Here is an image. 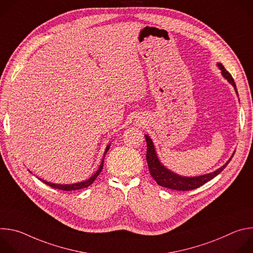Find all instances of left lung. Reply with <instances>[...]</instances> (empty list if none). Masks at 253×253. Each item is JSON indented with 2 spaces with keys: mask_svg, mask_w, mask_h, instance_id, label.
I'll return each mask as SVG.
<instances>
[{
  "mask_svg": "<svg viewBox=\"0 0 253 253\" xmlns=\"http://www.w3.org/2000/svg\"><path fill=\"white\" fill-rule=\"evenodd\" d=\"M217 66L221 70L222 76L234 87V90L237 94L235 82H234L232 76L229 74V72L226 71V69L223 67V65L221 63H217ZM145 139L147 142L146 160H147V164H148V168H149L151 176L154 178V180L157 182L158 185L172 189V190L188 191V190H192V189L200 187L201 185L208 182L209 180H211L215 176H217L227 166V164L230 162V160L232 159V157L234 155V152H233V154L229 158V160L223 166H221L217 170H215L214 172L200 175V176H195V177H185V176L178 175V174L170 171L169 169H167L160 162V160L156 154V150L154 147V144L152 142V139L148 135H145Z\"/></svg>",
  "mask_w": 253,
  "mask_h": 253,
  "instance_id": "8db88e82",
  "label": "left lung"
}]
</instances>
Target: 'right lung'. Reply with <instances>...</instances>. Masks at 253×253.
<instances>
[{"label": "right lung", "instance_id": "add662e5", "mask_svg": "<svg viewBox=\"0 0 253 253\" xmlns=\"http://www.w3.org/2000/svg\"><path fill=\"white\" fill-rule=\"evenodd\" d=\"M109 147H110V144L109 145H107L106 149H105V152H104V156H103V159H102V162L99 166V169L95 172L94 175H92L89 179L85 180V181H82V182H78V183H74V184H55V183H51V182H48V181H45V180H42L40 179L41 181H43L45 184L49 185L50 187H53V188H57V189H60V190H65V191H72V190H78V189H83V188H86L88 186H90L94 181L95 179L97 178V176L100 174V172L102 171L103 169V164H104V158H105V155L106 153L108 152V150H109Z\"/></svg>", "mask_w": 253, "mask_h": 253}]
</instances>
